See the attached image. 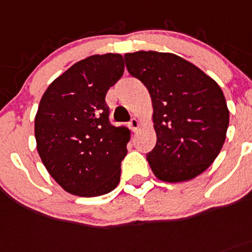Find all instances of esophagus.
<instances>
[{
  "label": "esophagus",
  "mask_w": 252,
  "mask_h": 252,
  "mask_svg": "<svg viewBox=\"0 0 252 252\" xmlns=\"http://www.w3.org/2000/svg\"><path fill=\"white\" fill-rule=\"evenodd\" d=\"M129 126L131 128V130L135 131L138 129V126H139V122H138L135 118H131L130 122H129Z\"/></svg>",
  "instance_id": "1"
}]
</instances>
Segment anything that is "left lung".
Here are the masks:
<instances>
[{
    "instance_id": "obj_1",
    "label": "left lung",
    "mask_w": 252,
    "mask_h": 252,
    "mask_svg": "<svg viewBox=\"0 0 252 252\" xmlns=\"http://www.w3.org/2000/svg\"><path fill=\"white\" fill-rule=\"evenodd\" d=\"M126 69L148 88L157 144L147 154L163 182L192 179L213 164L224 145L229 109L221 88L201 69L173 53H128Z\"/></svg>"
}]
</instances>
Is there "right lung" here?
Listing matches in <instances>:
<instances>
[{
	"instance_id": "1",
	"label": "right lung",
	"mask_w": 252,
	"mask_h": 252,
	"mask_svg": "<svg viewBox=\"0 0 252 252\" xmlns=\"http://www.w3.org/2000/svg\"><path fill=\"white\" fill-rule=\"evenodd\" d=\"M121 55L82 60L52 82L34 119L37 150L65 191L99 196L121 180L129 130L110 124L108 89L122 78Z\"/></svg>"
}]
</instances>
